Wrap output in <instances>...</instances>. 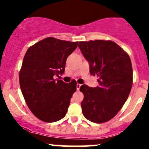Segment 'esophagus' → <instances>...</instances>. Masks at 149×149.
Returning a JSON list of instances; mask_svg holds the SVG:
<instances>
[{
  "mask_svg": "<svg viewBox=\"0 0 149 149\" xmlns=\"http://www.w3.org/2000/svg\"><path fill=\"white\" fill-rule=\"evenodd\" d=\"M81 84H78L77 85H76V89H77V91H79V89H80V87H81Z\"/></svg>",
  "mask_w": 149,
  "mask_h": 149,
  "instance_id": "34e87169",
  "label": "esophagus"
}]
</instances>
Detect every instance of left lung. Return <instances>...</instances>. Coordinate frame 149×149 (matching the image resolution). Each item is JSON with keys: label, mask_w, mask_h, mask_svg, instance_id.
<instances>
[{"label": "left lung", "mask_w": 149, "mask_h": 149, "mask_svg": "<svg viewBox=\"0 0 149 149\" xmlns=\"http://www.w3.org/2000/svg\"><path fill=\"white\" fill-rule=\"evenodd\" d=\"M79 47L88 61L90 73L98 77L99 85L80 88L84 98L81 108L84 117L96 123L113 118L127 100L133 84L129 56L111 40L79 42Z\"/></svg>", "instance_id": "obj_1"}]
</instances>
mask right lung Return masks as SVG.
<instances>
[{"label": "right lung", "instance_id": "right-lung-1", "mask_svg": "<svg viewBox=\"0 0 149 149\" xmlns=\"http://www.w3.org/2000/svg\"><path fill=\"white\" fill-rule=\"evenodd\" d=\"M78 42L46 38L26 51L19 73L21 92L31 112L43 121L52 123L65 117L76 82L54 79L65 71L68 56Z\"/></svg>", "mask_w": 149, "mask_h": 149}]
</instances>
